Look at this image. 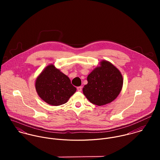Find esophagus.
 <instances>
[{"instance_id": "34e87169", "label": "esophagus", "mask_w": 160, "mask_h": 160, "mask_svg": "<svg viewBox=\"0 0 160 160\" xmlns=\"http://www.w3.org/2000/svg\"><path fill=\"white\" fill-rule=\"evenodd\" d=\"M77 90L78 91L81 92L82 91V87L81 86H79L77 88Z\"/></svg>"}]
</instances>
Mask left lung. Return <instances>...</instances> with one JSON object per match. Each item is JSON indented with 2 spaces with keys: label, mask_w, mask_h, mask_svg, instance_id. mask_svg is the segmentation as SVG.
Returning a JSON list of instances; mask_svg holds the SVG:
<instances>
[{
  "label": "left lung",
  "mask_w": 160,
  "mask_h": 160,
  "mask_svg": "<svg viewBox=\"0 0 160 160\" xmlns=\"http://www.w3.org/2000/svg\"><path fill=\"white\" fill-rule=\"evenodd\" d=\"M88 84L83 93L92 103L101 106L113 101L121 91L123 83L120 71L107 61H102L100 67L88 76Z\"/></svg>",
  "instance_id": "1"
}]
</instances>
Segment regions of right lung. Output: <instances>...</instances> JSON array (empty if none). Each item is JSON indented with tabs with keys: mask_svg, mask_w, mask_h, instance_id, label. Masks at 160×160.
I'll use <instances>...</instances> for the list:
<instances>
[{
	"mask_svg": "<svg viewBox=\"0 0 160 160\" xmlns=\"http://www.w3.org/2000/svg\"><path fill=\"white\" fill-rule=\"evenodd\" d=\"M39 96L46 103L58 106L67 103L76 91L68 77L50 65L40 74L36 81Z\"/></svg>",
	"mask_w": 160,
	"mask_h": 160,
	"instance_id": "add662e5",
	"label": "right lung"
}]
</instances>
